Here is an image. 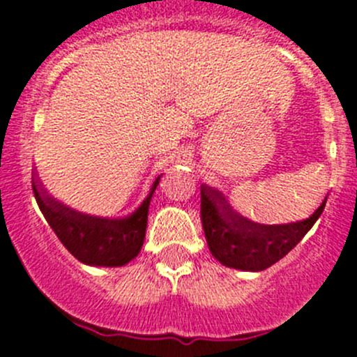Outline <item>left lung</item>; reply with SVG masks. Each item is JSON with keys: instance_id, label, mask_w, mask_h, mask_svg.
Listing matches in <instances>:
<instances>
[{"instance_id": "1", "label": "left lung", "mask_w": 357, "mask_h": 357, "mask_svg": "<svg viewBox=\"0 0 357 357\" xmlns=\"http://www.w3.org/2000/svg\"><path fill=\"white\" fill-rule=\"evenodd\" d=\"M327 197L307 220L284 225H261L239 216L220 191L202 185V227L211 254L222 264L245 272H261L296 247L324 213Z\"/></svg>"}]
</instances>
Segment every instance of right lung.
<instances>
[{
	"label": "right lung",
	"mask_w": 357,
	"mask_h": 357,
	"mask_svg": "<svg viewBox=\"0 0 357 357\" xmlns=\"http://www.w3.org/2000/svg\"><path fill=\"white\" fill-rule=\"evenodd\" d=\"M160 175L157 176L150 193L130 216L109 220L89 216L62 206L50 197L39 181H31L37 206L56 238L80 263L91 266H123L130 263L141 252L146 234L148 207Z\"/></svg>",
	"instance_id": "right-lung-1"
}]
</instances>
